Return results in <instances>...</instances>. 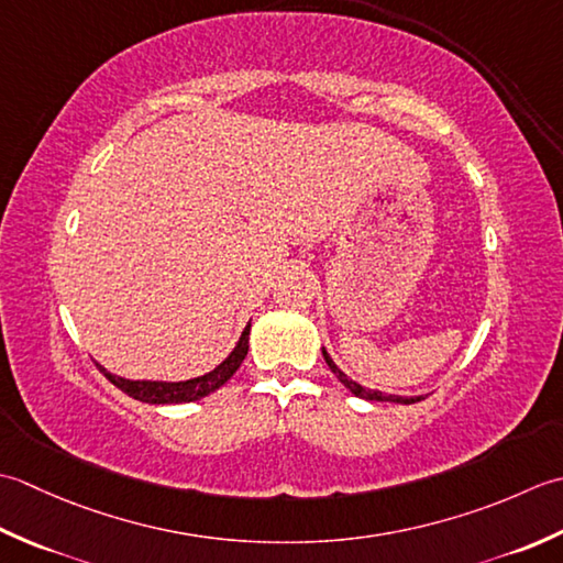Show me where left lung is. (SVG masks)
Segmentation results:
<instances>
[{"label":"left lung","mask_w":563,"mask_h":563,"mask_svg":"<svg viewBox=\"0 0 563 563\" xmlns=\"http://www.w3.org/2000/svg\"><path fill=\"white\" fill-rule=\"evenodd\" d=\"M323 357H325V364L330 366V372L338 376V382L347 388L350 394L360 396L364 400H384V404H404V406H410V404H418V400H422V396H394V394H382V391H374V388H366L357 382H352V378L340 369V366L332 362V357L328 354V350L323 347Z\"/></svg>","instance_id":"left-lung-1"}]
</instances>
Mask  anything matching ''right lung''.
I'll use <instances>...</instances> for the list:
<instances>
[{
    "mask_svg": "<svg viewBox=\"0 0 563 563\" xmlns=\"http://www.w3.org/2000/svg\"><path fill=\"white\" fill-rule=\"evenodd\" d=\"M247 342H250V323L245 325L243 335L235 342L233 352L228 354V357L211 369L209 374H201V376H194L187 378V382H151V378H125L119 374H111L107 372L104 366L97 364L109 382L121 388L123 394H129L135 400H143V404H151V406H169V404H191V400H199L203 396L213 394L216 388H221L228 378H231L238 366L243 364L245 354H247Z\"/></svg>",
    "mask_w": 563,
    "mask_h": 563,
    "instance_id": "add662e5",
    "label": "right lung"
}]
</instances>
